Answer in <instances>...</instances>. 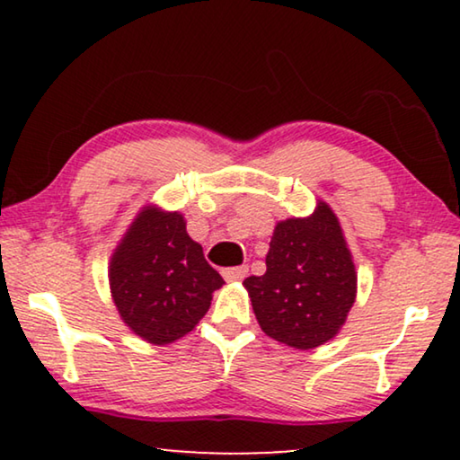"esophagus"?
Wrapping results in <instances>:
<instances>
[{"instance_id":"34e87169","label":"esophagus","mask_w":460,"mask_h":460,"mask_svg":"<svg viewBox=\"0 0 460 460\" xmlns=\"http://www.w3.org/2000/svg\"><path fill=\"white\" fill-rule=\"evenodd\" d=\"M247 272H249L247 266H236V268H226L222 274L226 280H243L244 276H247Z\"/></svg>"}]
</instances>
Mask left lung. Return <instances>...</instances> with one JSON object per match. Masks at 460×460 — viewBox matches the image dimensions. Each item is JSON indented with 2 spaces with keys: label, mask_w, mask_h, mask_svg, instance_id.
Instances as JSON below:
<instances>
[{
  "label": "left lung",
  "mask_w": 460,
  "mask_h": 460,
  "mask_svg": "<svg viewBox=\"0 0 460 460\" xmlns=\"http://www.w3.org/2000/svg\"><path fill=\"white\" fill-rule=\"evenodd\" d=\"M261 331L295 349L318 348L341 329L356 301V268L326 203L274 228L266 274L244 280Z\"/></svg>",
  "instance_id": "left-lung-1"
}]
</instances>
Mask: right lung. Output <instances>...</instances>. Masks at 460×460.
<instances>
[{
    "mask_svg": "<svg viewBox=\"0 0 460 460\" xmlns=\"http://www.w3.org/2000/svg\"><path fill=\"white\" fill-rule=\"evenodd\" d=\"M111 293L123 323L148 343L190 332L224 279L207 263L184 217L146 207L123 236L109 270Z\"/></svg>",
    "mask_w": 460,
    "mask_h": 460,
    "instance_id": "right-lung-1",
    "label": "right lung"
}]
</instances>
